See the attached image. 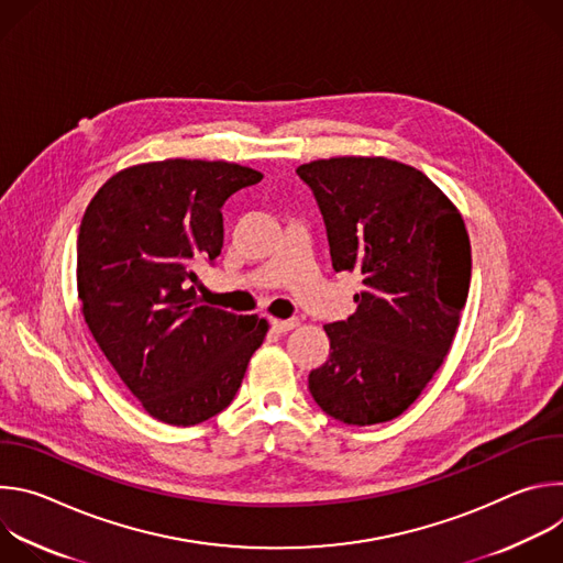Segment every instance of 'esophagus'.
Masks as SVG:
<instances>
[{
    "mask_svg": "<svg viewBox=\"0 0 563 563\" xmlns=\"http://www.w3.org/2000/svg\"><path fill=\"white\" fill-rule=\"evenodd\" d=\"M272 328H274L276 332L285 334V332L298 328V318H287V320H283V318H272Z\"/></svg>",
    "mask_w": 563,
    "mask_h": 563,
    "instance_id": "34e87169",
    "label": "esophagus"
}]
</instances>
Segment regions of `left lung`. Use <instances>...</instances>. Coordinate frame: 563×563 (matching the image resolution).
Instances as JSON below:
<instances>
[{"mask_svg":"<svg viewBox=\"0 0 563 563\" xmlns=\"http://www.w3.org/2000/svg\"><path fill=\"white\" fill-rule=\"evenodd\" d=\"M296 174L323 213L334 269L363 274L356 311L325 325L332 352L309 391L347 426L391 421L452 347L472 272L465 222L423 172L389 157L313 159Z\"/></svg>","mask_w":563,"mask_h":563,"instance_id":"obj_1","label":"left lung"}]
</instances>
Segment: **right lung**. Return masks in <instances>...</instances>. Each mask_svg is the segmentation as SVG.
I'll return each instance as SVG.
<instances>
[{
	"instance_id": "add662e5",
	"label": "right lung",
	"mask_w": 563,
	"mask_h": 563,
	"mask_svg": "<svg viewBox=\"0 0 563 563\" xmlns=\"http://www.w3.org/2000/svg\"><path fill=\"white\" fill-rule=\"evenodd\" d=\"M263 174L224 159H163L118 172L77 235V298L87 325L142 408L187 428L222 412L265 318L202 305L189 280L222 250V205Z\"/></svg>"
}]
</instances>
